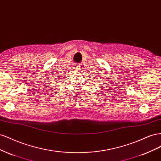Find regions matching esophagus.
Returning <instances> with one entry per match:
<instances>
[{
	"label": "esophagus",
	"instance_id": "obj_1",
	"mask_svg": "<svg viewBox=\"0 0 161 161\" xmlns=\"http://www.w3.org/2000/svg\"><path fill=\"white\" fill-rule=\"evenodd\" d=\"M75 69H76V70H81V68H80V66H79V65H76V66H75Z\"/></svg>",
	"mask_w": 161,
	"mask_h": 161
}]
</instances>
